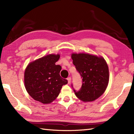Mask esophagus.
Segmentation results:
<instances>
[{
	"label": "esophagus",
	"mask_w": 134,
	"mask_h": 134,
	"mask_svg": "<svg viewBox=\"0 0 134 134\" xmlns=\"http://www.w3.org/2000/svg\"><path fill=\"white\" fill-rule=\"evenodd\" d=\"M67 80H68V83L69 84H70V82H71V77H68V78H67Z\"/></svg>",
	"instance_id": "obj_1"
}]
</instances>
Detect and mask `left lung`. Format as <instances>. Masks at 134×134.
<instances>
[{"label": "left lung", "mask_w": 134, "mask_h": 134, "mask_svg": "<svg viewBox=\"0 0 134 134\" xmlns=\"http://www.w3.org/2000/svg\"><path fill=\"white\" fill-rule=\"evenodd\" d=\"M71 58L82 78L80 90L76 92L73 89L76 97L83 102L98 98L105 92L109 81V68L105 59L86 53H72Z\"/></svg>", "instance_id": "obj_1"}]
</instances>
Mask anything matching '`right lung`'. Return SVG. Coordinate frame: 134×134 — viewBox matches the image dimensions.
I'll return each mask as SVG.
<instances>
[{
	"mask_svg": "<svg viewBox=\"0 0 134 134\" xmlns=\"http://www.w3.org/2000/svg\"><path fill=\"white\" fill-rule=\"evenodd\" d=\"M60 54H48L29 63L24 72V85L32 98L44 104L56 99L62 86L68 83L61 78V66L55 63Z\"/></svg>",
	"mask_w": 134,
	"mask_h": 134,
	"instance_id": "add662e5",
	"label": "right lung"
}]
</instances>
